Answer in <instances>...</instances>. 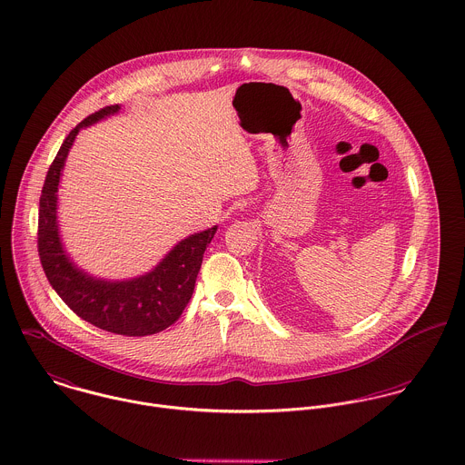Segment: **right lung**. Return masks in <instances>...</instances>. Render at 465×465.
Returning <instances> with one entry per match:
<instances>
[{
	"label": "right lung",
	"instance_id": "add662e5",
	"mask_svg": "<svg viewBox=\"0 0 465 465\" xmlns=\"http://www.w3.org/2000/svg\"><path fill=\"white\" fill-rule=\"evenodd\" d=\"M107 105L70 131L52 162L39 199L37 252L45 275L63 302L94 327L122 336H149L171 327L192 298L203 255L217 226L183 239L151 272L138 279L107 282L75 268L63 250L57 230V186L77 133L116 113Z\"/></svg>",
	"mask_w": 465,
	"mask_h": 465
}]
</instances>
